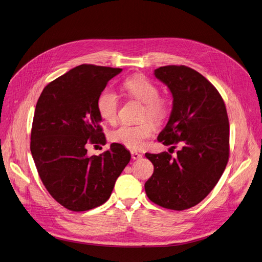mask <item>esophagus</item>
<instances>
[{
	"mask_svg": "<svg viewBox=\"0 0 262 262\" xmlns=\"http://www.w3.org/2000/svg\"><path fill=\"white\" fill-rule=\"evenodd\" d=\"M130 154H132V158H133L134 160H139V159L142 158V155H141V154H138L137 151H132Z\"/></svg>",
	"mask_w": 262,
	"mask_h": 262,
	"instance_id": "1",
	"label": "esophagus"
}]
</instances>
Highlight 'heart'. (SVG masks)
<instances>
[{"mask_svg": "<svg viewBox=\"0 0 262 262\" xmlns=\"http://www.w3.org/2000/svg\"><path fill=\"white\" fill-rule=\"evenodd\" d=\"M123 89L128 96L144 104L143 118H149L155 123H162L168 115V105L165 99L159 97V89L149 80L142 76L127 78ZM98 112L103 120L114 122L117 118L119 100L115 92L105 90L97 101ZM154 124L144 120L138 124H121L110 133L111 141L126 148L137 150L144 144V141L154 133Z\"/></svg>", "mask_w": 262, "mask_h": 262, "instance_id": "obj_1", "label": "heart"}]
</instances>
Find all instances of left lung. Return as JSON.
<instances>
[{"label": "left lung", "instance_id": "left-lung-1", "mask_svg": "<svg viewBox=\"0 0 262 262\" xmlns=\"http://www.w3.org/2000/svg\"><path fill=\"white\" fill-rule=\"evenodd\" d=\"M155 76L172 95L169 120L158 136L166 146L180 144L177 157L163 151L145 154L154 173L145 192L155 204L171 210L202 202L220 181L229 160V120L219 91L195 70L165 66Z\"/></svg>", "mask_w": 262, "mask_h": 262}]
</instances>
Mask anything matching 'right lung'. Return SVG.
Wrapping results in <instances>:
<instances>
[{
  "label": "right lung",
  "mask_w": 262,
  "mask_h": 262,
  "mask_svg": "<svg viewBox=\"0 0 262 262\" xmlns=\"http://www.w3.org/2000/svg\"><path fill=\"white\" fill-rule=\"evenodd\" d=\"M121 71L80 64L46 85L37 100L32 158L48 192L71 211L104 204L130 160V152L118 143L99 156L86 154L89 143H105L97 101L107 82Z\"/></svg>",
  "instance_id": "1"
}]
</instances>
